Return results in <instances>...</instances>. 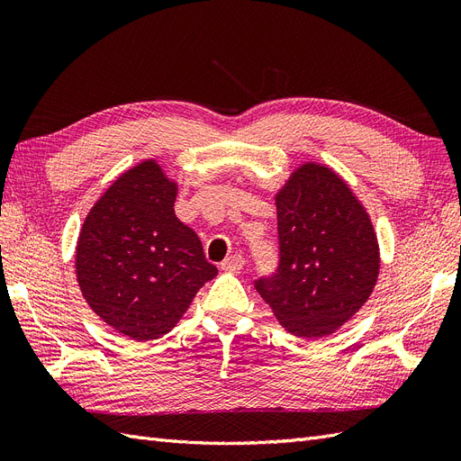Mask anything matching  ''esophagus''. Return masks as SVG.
Returning <instances> with one entry per match:
<instances>
[{
  "label": "esophagus",
  "instance_id": "obj_1",
  "mask_svg": "<svg viewBox=\"0 0 461 461\" xmlns=\"http://www.w3.org/2000/svg\"><path fill=\"white\" fill-rule=\"evenodd\" d=\"M244 256L240 254H232L229 256L225 261L221 263V269L222 271H229V273H240L244 269Z\"/></svg>",
  "mask_w": 461,
  "mask_h": 461
}]
</instances>
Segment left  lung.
I'll use <instances>...</instances> for the list:
<instances>
[{
    "instance_id": "obj_1",
    "label": "left lung",
    "mask_w": 461,
    "mask_h": 461,
    "mask_svg": "<svg viewBox=\"0 0 461 461\" xmlns=\"http://www.w3.org/2000/svg\"><path fill=\"white\" fill-rule=\"evenodd\" d=\"M278 265L254 281L286 330L323 339L371 294L379 246L369 215L344 180L305 163L276 194Z\"/></svg>"
}]
</instances>
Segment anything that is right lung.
I'll list each match as a JSON object with an SVG mask.
<instances>
[{
	"label": "right lung",
	"mask_w": 461,
	"mask_h": 461,
	"mask_svg": "<svg viewBox=\"0 0 461 461\" xmlns=\"http://www.w3.org/2000/svg\"><path fill=\"white\" fill-rule=\"evenodd\" d=\"M176 185L149 159L95 202L77 244V278L90 308L134 340L169 332L217 275L175 215Z\"/></svg>",
	"instance_id": "right-lung-1"
}]
</instances>
